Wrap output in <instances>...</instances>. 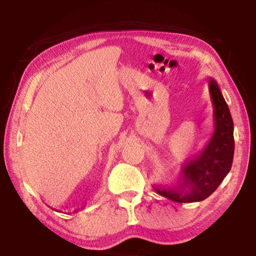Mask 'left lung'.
Here are the masks:
<instances>
[{"mask_svg": "<svg viewBox=\"0 0 256 256\" xmlns=\"http://www.w3.org/2000/svg\"><path fill=\"white\" fill-rule=\"evenodd\" d=\"M209 92L214 105V131L200 154L183 162L182 182L175 188L154 186L156 192L180 203L206 200L222 184L230 170L235 141L234 123L228 105L214 78H209Z\"/></svg>", "mask_w": 256, "mask_h": 256, "instance_id": "obj_1", "label": "left lung"}]
</instances>
